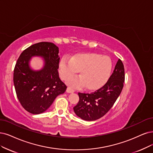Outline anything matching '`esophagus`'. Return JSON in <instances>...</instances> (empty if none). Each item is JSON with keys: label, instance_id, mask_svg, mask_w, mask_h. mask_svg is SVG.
<instances>
[{"label": "esophagus", "instance_id": "1", "mask_svg": "<svg viewBox=\"0 0 153 153\" xmlns=\"http://www.w3.org/2000/svg\"><path fill=\"white\" fill-rule=\"evenodd\" d=\"M66 91H67V93H72L74 92L75 91H74V89H71V88H68L67 89V90H66Z\"/></svg>", "mask_w": 153, "mask_h": 153}]
</instances>
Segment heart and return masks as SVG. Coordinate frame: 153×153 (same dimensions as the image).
Returning <instances> with one entry per match:
<instances>
[{
	"label": "heart",
	"instance_id": "1",
	"mask_svg": "<svg viewBox=\"0 0 153 153\" xmlns=\"http://www.w3.org/2000/svg\"><path fill=\"white\" fill-rule=\"evenodd\" d=\"M112 69L111 59L106 56L94 53H79L70 58L64 56L59 64V74L64 80L76 75L81 71V77L68 80V85L81 88L84 85L93 89L101 85L108 77Z\"/></svg>",
	"mask_w": 153,
	"mask_h": 153
}]
</instances>
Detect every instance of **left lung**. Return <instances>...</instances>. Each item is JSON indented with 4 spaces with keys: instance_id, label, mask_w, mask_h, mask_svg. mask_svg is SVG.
<instances>
[{
    "instance_id": "obj_1",
    "label": "left lung",
    "mask_w": 153,
    "mask_h": 153,
    "mask_svg": "<svg viewBox=\"0 0 153 153\" xmlns=\"http://www.w3.org/2000/svg\"><path fill=\"white\" fill-rule=\"evenodd\" d=\"M124 81V66L118 59L112 74L102 87L91 93H78L79 101L73 108L75 114L87 121L96 120L104 116L120 94Z\"/></svg>"
}]
</instances>
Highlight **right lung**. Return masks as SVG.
Wrapping results in <instances>:
<instances>
[{"label":"right lung","instance_id":"1","mask_svg":"<svg viewBox=\"0 0 153 153\" xmlns=\"http://www.w3.org/2000/svg\"><path fill=\"white\" fill-rule=\"evenodd\" d=\"M59 52L53 43L39 42L25 50L17 60L13 75L17 97L22 106L32 114L46 111L67 89L59 76ZM35 56L44 59L41 70L34 71L29 67V61Z\"/></svg>","mask_w":153,"mask_h":153}]
</instances>
